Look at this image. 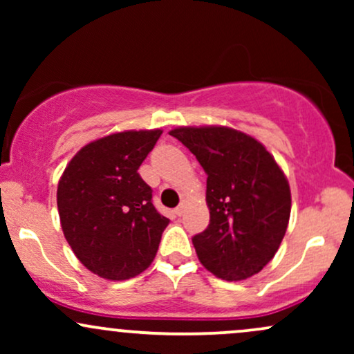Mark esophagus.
I'll return each instance as SVG.
<instances>
[{"label": "esophagus", "mask_w": 354, "mask_h": 354, "mask_svg": "<svg viewBox=\"0 0 354 354\" xmlns=\"http://www.w3.org/2000/svg\"><path fill=\"white\" fill-rule=\"evenodd\" d=\"M185 208H186V203H185V201H183V203H181V205H180V206H178V208H176V209H174V211H176V214H178V216H181V214H183V213H185Z\"/></svg>", "instance_id": "1"}]
</instances>
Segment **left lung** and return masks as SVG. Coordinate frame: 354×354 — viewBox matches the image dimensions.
<instances>
[{
	"mask_svg": "<svg viewBox=\"0 0 354 354\" xmlns=\"http://www.w3.org/2000/svg\"><path fill=\"white\" fill-rule=\"evenodd\" d=\"M169 135L208 174L209 225L193 236L201 265L226 281L259 273L273 259L290 221L291 191L281 168L259 141L226 126H185Z\"/></svg>",
	"mask_w": 354,
	"mask_h": 354,
	"instance_id": "left-lung-1",
	"label": "left lung"
}]
</instances>
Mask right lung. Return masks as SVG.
<instances>
[{"instance_id": "right-lung-1", "label": "right lung", "mask_w": 354, "mask_h": 354, "mask_svg": "<svg viewBox=\"0 0 354 354\" xmlns=\"http://www.w3.org/2000/svg\"><path fill=\"white\" fill-rule=\"evenodd\" d=\"M161 129L121 131L93 141L68 163L58 183L64 238L91 273L121 281L153 263L169 219L153 206L138 169Z\"/></svg>"}]
</instances>
